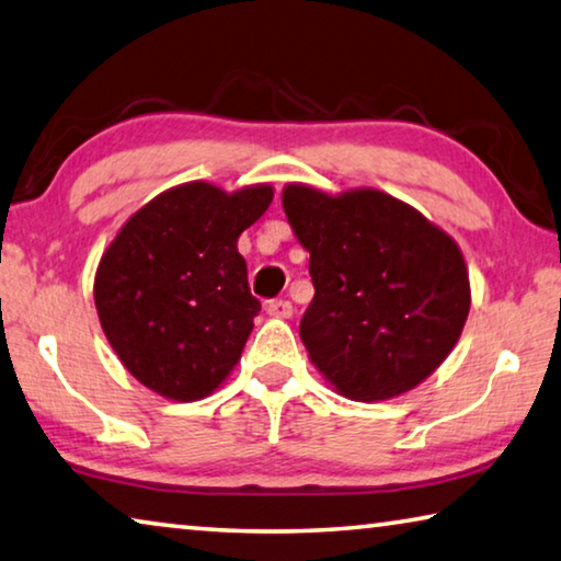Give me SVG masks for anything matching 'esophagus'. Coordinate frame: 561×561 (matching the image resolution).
<instances>
[{"mask_svg": "<svg viewBox=\"0 0 561 561\" xmlns=\"http://www.w3.org/2000/svg\"><path fill=\"white\" fill-rule=\"evenodd\" d=\"M265 310H268V316H273V318H290L293 316L290 300H280V298L265 302Z\"/></svg>", "mask_w": 561, "mask_h": 561, "instance_id": "obj_1", "label": "esophagus"}]
</instances>
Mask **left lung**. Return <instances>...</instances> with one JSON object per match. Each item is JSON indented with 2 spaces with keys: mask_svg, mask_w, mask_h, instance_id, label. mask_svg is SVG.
I'll list each match as a JSON object with an SVG mask.
<instances>
[{
  "mask_svg": "<svg viewBox=\"0 0 561 561\" xmlns=\"http://www.w3.org/2000/svg\"><path fill=\"white\" fill-rule=\"evenodd\" d=\"M283 208L310 253L316 296L300 341L325 380L373 402L435 373L470 313V278L453 238L373 188L328 196L290 183Z\"/></svg>",
  "mask_w": 561,
  "mask_h": 561,
  "instance_id": "1",
  "label": "left lung"
}]
</instances>
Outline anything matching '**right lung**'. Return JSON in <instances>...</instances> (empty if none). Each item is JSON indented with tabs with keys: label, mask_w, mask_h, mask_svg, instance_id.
<instances>
[{
	"label": "right lung",
	"mask_w": 561,
	"mask_h": 561,
	"mask_svg": "<svg viewBox=\"0 0 561 561\" xmlns=\"http://www.w3.org/2000/svg\"><path fill=\"white\" fill-rule=\"evenodd\" d=\"M271 201V186L226 194L204 181L183 183L136 210L101 255V328L146 388L191 402L233 370L261 310L238 236Z\"/></svg>",
	"instance_id": "add662e5"
}]
</instances>
